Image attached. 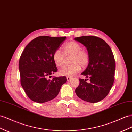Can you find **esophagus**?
Wrapping results in <instances>:
<instances>
[{"label": "esophagus", "mask_w": 132, "mask_h": 132, "mask_svg": "<svg viewBox=\"0 0 132 132\" xmlns=\"http://www.w3.org/2000/svg\"><path fill=\"white\" fill-rule=\"evenodd\" d=\"M66 79H67V81H69V80H70L71 79H72V77H71V76H67V77H66Z\"/></svg>", "instance_id": "1"}]
</instances>
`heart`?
Returning a JSON list of instances; mask_svg holds the SVG:
<instances>
[{"instance_id": "1", "label": "heart", "mask_w": 132, "mask_h": 132, "mask_svg": "<svg viewBox=\"0 0 132 132\" xmlns=\"http://www.w3.org/2000/svg\"><path fill=\"white\" fill-rule=\"evenodd\" d=\"M63 53L56 50L52 55L53 62L56 66H63L65 56L70 57V65L64 67L60 71V74L63 76H73L81 70V66L86 67L90 62V54L87 50L82 49L80 44L76 42H69L63 46Z\"/></svg>"}]
</instances>
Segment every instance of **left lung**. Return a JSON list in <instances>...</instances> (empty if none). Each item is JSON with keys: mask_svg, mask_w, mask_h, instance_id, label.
Wrapping results in <instances>:
<instances>
[{"mask_svg": "<svg viewBox=\"0 0 132 132\" xmlns=\"http://www.w3.org/2000/svg\"><path fill=\"white\" fill-rule=\"evenodd\" d=\"M75 40L86 47L90 57L88 66L81 73L89 79H79L75 93L87 102H99L108 95L114 83L116 61L113 52L104 40L96 36L76 37Z\"/></svg>", "mask_w": 132, "mask_h": 132, "instance_id": "left-lung-1", "label": "left lung"}]
</instances>
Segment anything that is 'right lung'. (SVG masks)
<instances>
[{"label": "right lung", "mask_w": 132, "mask_h": 132, "mask_svg": "<svg viewBox=\"0 0 132 132\" xmlns=\"http://www.w3.org/2000/svg\"><path fill=\"white\" fill-rule=\"evenodd\" d=\"M66 37H36L26 47L20 57L19 69L21 84L27 95L32 101L43 103L58 95L66 76L48 79L57 71L52 55Z\"/></svg>", "instance_id": "add662e5"}]
</instances>
